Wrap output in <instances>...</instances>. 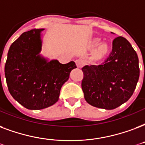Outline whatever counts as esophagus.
<instances>
[{
	"instance_id": "1",
	"label": "esophagus",
	"mask_w": 145,
	"mask_h": 145,
	"mask_svg": "<svg viewBox=\"0 0 145 145\" xmlns=\"http://www.w3.org/2000/svg\"><path fill=\"white\" fill-rule=\"evenodd\" d=\"M75 63H76V65H77V68H81L84 65V61H83L81 59H77L75 61Z\"/></svg>"
}]
</instances>
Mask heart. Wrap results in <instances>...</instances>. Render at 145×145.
<instances>
[{
    "label": "heart",
    "mask_w": 145,
    "mask_h": 145,
    "mask_svg": "<svg viewBox=\"0 0 145 145\" xmlns=\"http://www.w3.org/2000/svg\"><path fill=\"white\" fill-rule=\"evenodd\" d=\"M100 39L99 38H93L90 41L88 44V48L90 49L97 47L92 52L91 54V58L93 61H100L103 58H104L110 52L111 46L109 43L102 42L100 43Z\"/></svg>",
    "instance_id": "obj_1"
}]
</instances>
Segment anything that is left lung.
Returning <instances> with one entry per match:
<instances>
[{
	"instance_id": "left-lung-1",
	"label": "left lung",
	"mask_w": 145,
	"mask_h": 145,
	"mask_svg": "<svg viewBox=\"0 0 145 145\" xmlns=\"http://www.w3.org/2000/svg\"><path fill=\"white\" fill-rule=\"evenodd\" d=\"M82 71L86 101L97 108L113 109L128 101L135 90L140 74L138 58L129 41L119 36L104 62L86 65Z\"/></svg>"
}]
</instances>
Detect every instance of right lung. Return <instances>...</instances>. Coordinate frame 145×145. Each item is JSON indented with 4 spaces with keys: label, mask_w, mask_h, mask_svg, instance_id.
Masks as SVG:
<instances>
[{
    "label": "right lung",
    "mask_w": 145,
    "mask_h": 145,
    "mask_svg": "<svg viewBox=\"0 0 145 145\" xmlns=\"http://www.w3.org/2000/svg\"><path fill=\"white\" fill-rule=\"evenodd\" d=\"M43 30L33 29L25 32L12 43L4 68L9 92L29 109H42L55 104L70 72L77 68L74 61H48L39 54Z\"/></svg>",
    "instance_id": "obj_1"
}]
</instances>
